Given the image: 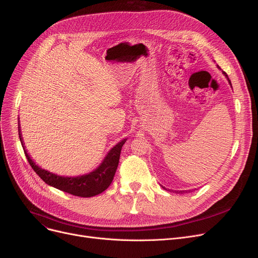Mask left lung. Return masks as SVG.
I'll list each match as a JSON object with an SVG mask.
<instances>
[{
	"mask_svg": "<svg viewBox=\"0 0 258 258\" xmlns=\"http://www.w3.org/2000/svg\"><path fill=\"white\" fill-rule=\"evenodd\" d=\"M224 74H225V75H226V77H227V79H228V81H229V84H230V85H231V81H230V79H229V77H228V75H227V74H226V73H225V72H224ZM231 86H232V85H231ZM163 188H164V187H163ZM164 189H165V188H164ZM179 192H182V191H179Z\"/></svg>",
	"mask_w": 258,
	"mask_h": 258,
	"instance_id": "obj_1",
	"label": "left lung"
}]
</instances>
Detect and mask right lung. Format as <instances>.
Wrapping results in <instances>:
<instances>
[{"label":"right lung","mask_w":258,"mask_h":258,"mask_svg":"<svg viewBox=\"0 0 258 258\" xmlns=\"http://www.w3.org/2000/svg\"><path fill=\"white\" fill-rule=\"evenodd\" d=\"M19 128H20V125H19ZM19 136H20V140H21L27 160H28L29 164L31 165V167L37 173V175L40 179L48 185L55 187L61 191H64L67 194H70L76 197H81V198H91L94 196H97L103 192L105 189H107V187L111 185L118 167L121 148L126 141V139H123L116 146H114L97 169H95L89 174L81 175V177L68 178V177H60V175L51 173L35 165L34 162L29 157V155L25 151L20 130H19Z\"/></svg>","instance_id":"right-lung-1"}]
</instances>
